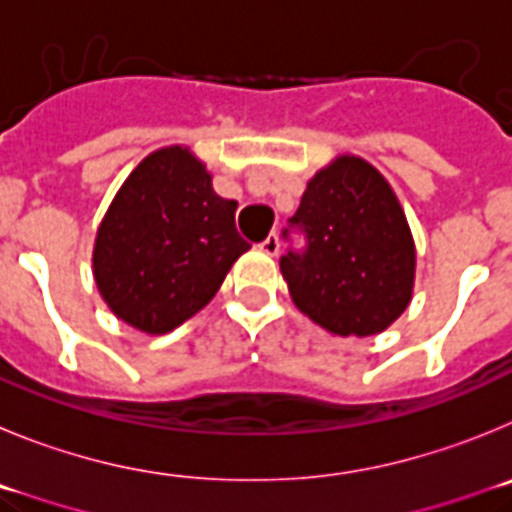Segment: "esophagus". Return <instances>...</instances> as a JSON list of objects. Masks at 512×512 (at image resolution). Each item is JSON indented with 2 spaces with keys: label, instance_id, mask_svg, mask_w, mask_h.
<instances>
[{
  "label": "esophagus",
  "instance_id": "34e87169",
  "mask_svg": "<svg viewBox=\"0 0 512 512\" xmlns=\"http://www.w3.org/2000/svg\"><path fill=\"white\" fill-rule=\"evenodd\" d=\"M262 252H267V255H278L280 252V239H278V234H267V239L265 242H262Z\"/></svg>",
  "mask_w": 512,
  "mask_h": 512
}]
</instances>
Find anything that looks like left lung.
<instances>
[{
	"instance_id": "left-lung-1",
	"label": "left lung",
	"mask_w": 512,
	"mask_h": 512,
	"mask_svg": "<svg viewBox=\"0 0 512 512\" xmlns=\"http://www.w3.org/2000/svg\"><path fill=\"white\" fill-rule=\"evenodd\" d=\"M304 245L292 247V234ZM280 257L290 296L339 336L388 329L411 301L416 250L388 181L359 158L334 160L308 181Z\"/></svg>"
}]
</instances>
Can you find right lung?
Here are the masks:
<instances>
[{
	"label": "right lung",
	"instance_id": "obj_1",
	"mask_svg": "<svg viewBox=\"0 0 512 512\" xmlns=\"http://www.w3.org/2000/svg\"><path fill=\"white\" fill-rule=\"evenodd\" d=\"M234 211L237 201L216 196L204 165L183 147L142 160L96 234L94 275L109 308L147 334L191 319L250 247Z\"/></svg>",
	"mask_w": 512,
	"mask_h": 512
}]
</instances>
